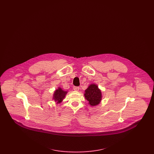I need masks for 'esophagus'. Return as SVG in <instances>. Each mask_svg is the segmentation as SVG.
Here are the masks:
<instances>
[{
	"mask_svg": "<svg viewBox=\"0 0 154 154\" xmlns=\"http://www.w3.org/2000/svg\"><path fill=\"white\" fill-rule=\"evenodd\" d=\"M79 87H74L73 89L74 91H78L79 90Z\"/></svg>",
	"mask_w": 154,
	"mask_h": 154,
	"instance_id": "34e87169",
	"label": "esophagus"
}]
</instances>
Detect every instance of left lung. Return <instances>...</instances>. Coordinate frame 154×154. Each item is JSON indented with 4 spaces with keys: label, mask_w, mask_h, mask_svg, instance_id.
Instances as JSON below:
<instances>
[{
    "label": "left lung",
    "mask_w": 154,
    "mask_h": 154,
    "mask_svg": "<svg viewBox=\"0 0 154 154\" xmlns=\"http://www.w3.org/2000/svg\"><path fill=\"white\" fill-rule=\"evenodd\" d=\"M84 96L91 106L98 105L102 98L101 91L95 84H91L85 91Z\"/></svg>",
    "instance_id": "obj_1"
}]
</instances>
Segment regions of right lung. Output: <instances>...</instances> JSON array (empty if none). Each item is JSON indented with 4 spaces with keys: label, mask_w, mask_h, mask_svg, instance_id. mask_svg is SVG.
Listing matches in <instances>:
<instances>
[{
    "label": "right lung",
    "mask_w": 154,
    "mask_h": 154,
    "mask_svg": "<svg viewBox=\"0 0 154 154\" xmlns=\"http://www.w3.org/2000/svg\"><path fill=\"white\" fill-rule=\"evenodd\" d=\"M67 93V91H64L62 88L59 87L55 90L53 94V99L55 102H57V104L60 103L62 102Z\"/></svg>",
    "instance_id": "obj_1"
}]
</instances>
